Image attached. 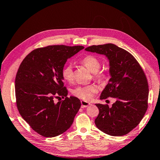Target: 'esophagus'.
<instances>
[{
    "mask_svg": "<svg viewBox=\"0 0 160 160\" xmlns=\"http://www.w3.org/2000/svg\"><path fill=\"white\" fill-rule=\"evenodd\" d=\"M81 108H86V107H88V106H89L90 105H91L90 102H86L85 101H81Z\"/></svg>",
    "mask_w": 160,
    "mask_h": 160,
    "instance_id": "esophagus-1",
    "label": "esophagus"
}]
</instances>
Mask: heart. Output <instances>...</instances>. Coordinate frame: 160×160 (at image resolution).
Masks as SVG:
<instances>
[{
	"label": "heart",
	"instance_id": "1",
	"mask_svg": "<svg viewBox=\"0 0 160 160\" xmlns=\"http://www.w3.org/2000/svg\"><path fill=\"white\" fill-rule=\"evenodd\" d=\"M81 63L92 73H93L94 79L98 81H101L104 79V72L99 70L101 68V62L97 58L93 55H87L81 60ZM62 75L66 82L69 83H72L74 81V72L72 65L67 64L63 67L62 71ZM96 92L97 88L93 85L78 86L72 91L74 97L83 99L84 101H90Z\"/></svg>",
	"mask_w": 160,
	"mask_h": 160
}]
</instances>
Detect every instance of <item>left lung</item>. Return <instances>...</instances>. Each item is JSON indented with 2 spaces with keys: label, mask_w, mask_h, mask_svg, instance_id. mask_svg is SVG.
I'll use <instances>...</instances> for the list:
<instances>
[{
  "label": "left lung",
  "mask_w": 160,
  "mask_h": 160,
  "mask_svg": "<svg viewBox=\"0 0 160 160\" xmlns=\"http://www.w3.org/2000/svg\"><path fill=\"white\" fill-rule=\"evenodd\" d=\"M85 50L104 55L109 59L111 78L100 99L116 100L112 108L96 104L99 113L95 125L110 136L126 135L138 126L148 108V85L144 70L130 52L115 44L93 45Z\"/></svg>",
  "instance_id": "8db88e82"
}]
</instances>
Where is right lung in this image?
Returning a JSON list of instances; mask_svg holds the SVG:
<instances>
[{
    "mask_svg": "<svg viewBox=\"0 0 160 160\" xmlns=\"http://www.w3.org/2000/svg\"><path fill=\"white\" fill-rule=\"evenodd\" d=\"M83 48L65 45L38 48L20 63L15 80L17 108L22 118L42 136L64 133L81 108L79 98L67 97L62 71L67 59ZM60 96L65 98L55 104L54 99Z\"/></svg>",
    "mask_w": 160,
    "mask_h": 160,
    "instance_id": "right-lung-1",
    "label": "right lung"
}]
</instances>
